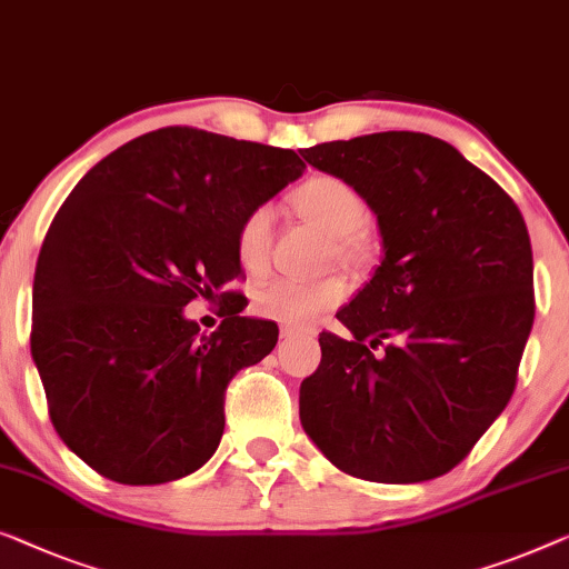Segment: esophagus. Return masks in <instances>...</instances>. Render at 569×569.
<instances>
[{"mask_svg": "<svg viewBox=\"0 0 569 569\" xmlns=\"http://www.w3.org/2000/svg\"><path fill=\"white\" fill-rule=\"evenodd\" d=\"M292 336H312V328H292V326H284V328H282V339H292Z\"/></svg>", "mask_w": 569, "mask_h": 569, "instance_id": "34e87169", "label": "esophagus"}]
</instances>
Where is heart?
I'll use <instances>...</instances> for the list:
<instances>
[{
	"label": "heart",
	"instance_id": "obj_1",
	"mask_svg": "<svg viewBox=\"0 0 569 569\" xmlns=\"http://www.w3.org/2000/svg\"><path fill=\"white\" fill-rule=\"evenodd\" d=\"M290 204L302 220L331 236V253L343 264H367L372 259V238L365 230L367 202L357 187L333 174H312L290 192ZM271 241V210L259 204L246 212L236 228V257L246 271L267 267ZM346 298V282L328 274L310 282L271 279L253 295V310L261 318L284 326H302L318 312L331 310Z\"/></svg>",
	"mask_w": 569,
	"mask_h": 569
}]
</instances>
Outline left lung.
<instances>
[{"mask_svg": "<svg viewBox=\"0 0 569 569\" xmlns=\"http://www.w3.org/2000/svg\"><path fill=\"white\" fill-rule=\"evenodd\" d=\"M302 156L359 189L385 246L369 284L336 312L351 339L320 333L323 357L300 385L305 433L361 480L447 475L516 390L537 308L521 210L426 133L387 130Z\"/></svg>", "mask_w": 569, "mask_h": 569, "instance_id": "obj_1", "label": "left lung"}]
</instances>
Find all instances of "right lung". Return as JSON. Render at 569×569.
<instances>
[{"instance_id":"1","label":"right lung","mask_w":569,"mask_h":569,"mask_svg":"<svg viewBox=\"0 0 569 569\" xmlns=\"http://www.w3.org/2000/svg\"><path fill=\"white\" fill-rule=\"evenodd\" d=\"M302 171L287 148L171 126L66 197L38 257L30 351L56 433L94 472L161 485L218 449L230 380L279 336L228 290L243 277L236 228ZM197 297L221 305L210 337L183 318Z\"/></svg>"}]
</instances>
